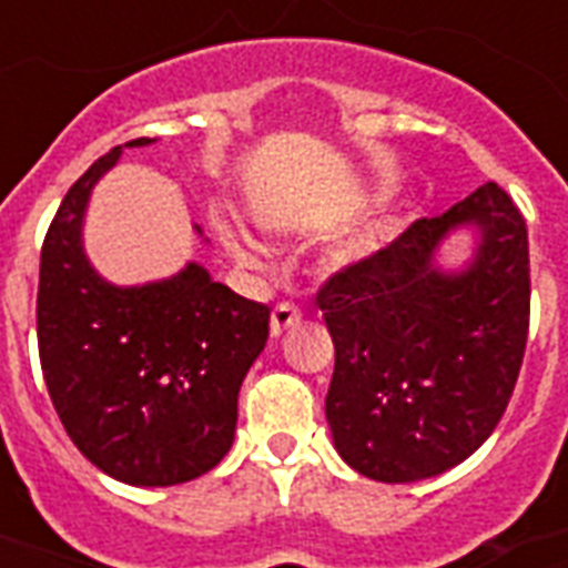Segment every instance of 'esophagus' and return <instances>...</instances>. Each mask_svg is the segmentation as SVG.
Masks as SVG:
<instances>
[{"instance_id": "obj_1", "label": "esophagus", "mask_w": 568, "mask_h": 568, "mask_svg": "<svg viewBox=\"0 0 568 568\" xmlns=\"http://www.w3.org/2000/svg\"><path fill=\"white\" fill-rule=\"evenodd\" d=\"M301 310L294 303H276V310L271 312V333L283 336L285 329H292L294 324H301Z\"/></svg>"}]
</instances>
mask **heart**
Masks as SVG:
<instances>
[{"instance_id":"obj_1","label":"heart","mask_w":568,"mask_h":568,"mask_svg":"<svg viewBox=\"0 0 568 568\" xmlns=\"http://www.w3.org/2000/svg\"><path fill=\"white\" fill-rule=\"evenodd\" d=\"M392 232H395L392 223H377V226H372L368 232H363L359 239H354V244L347 247V256H372L379 247H386L388 239H392Z\"/></svg>"}]
</instances>
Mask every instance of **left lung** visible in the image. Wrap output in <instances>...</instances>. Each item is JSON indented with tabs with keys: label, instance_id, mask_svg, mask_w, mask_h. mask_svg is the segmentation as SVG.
Wrapping results in <instances>:
<instances>
[{
	"label": "left lung",
	"instance_id": "8db88e82",
	"mask_svg": "<svg viewBox=\"0 0 568 568\" xmlns=\"http://www.w3.org/2000/svg\"><path fill=\"white\" fill-rule=\"evenodd\" d=\"M463 222L481 230L476 262L442 275L432 253ZM318 306L336 345L327 422L342 459L379 484L448 471L498 427L525 359L530 258L519 205L486 182L329 274Z\"/></svg>",
	"mask_w": 568,
	"mask_h": 568
}]
</instances>
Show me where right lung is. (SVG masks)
Masks as SVG:
<instances>
[{"label": "right lung", "mask_w": 568, "mask_h": 568, "mask_svg": "<svg viewBox=\"0 0 568 568\" xmlns=\"http://www.w3.org/2000/svg\"><path fill=\"white\" fill-rule=\"evenodd\" d=\"M135 138L126 146H144ZM120 146L58 205L40 247L38 351L73 445L132 486H173L226 457L239 388L267 342L271 310L200 265L164 283L118 288L84 258L82 214Z\"/></svg>", "instance_id": "right-lung-1"}]
</instances>
